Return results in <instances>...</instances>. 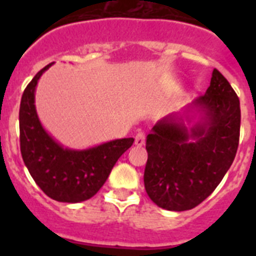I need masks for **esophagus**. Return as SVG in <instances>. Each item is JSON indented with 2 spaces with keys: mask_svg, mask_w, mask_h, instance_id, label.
<instances>
[{
  "mask_svg": "<svg viewBox=\"0 0 256 256\" xmlns=\"http://www.w3.org/2000/svg\"><path fill=\"white\" fill-rule=\"evenodd\" d=\"M144 141H146V134L144 132H138L134 137V144L137 146H144Z\"/></svg>",
  "mask_w": 256,
  "mask_h": 256,
  "instance_id": "obj_1",
  "label": "esophagus"
}]
</instances>
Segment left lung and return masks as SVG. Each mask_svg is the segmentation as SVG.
Returning a JSON list of instances; mask_svg holds the SVG:
<instances>
[{"label": "left lung", "mask_w": 256, "mask_h": 256, "mask_svg": "<svg viewBox=\"0 0 256 256\" xmlns=\"http://www.w3.org/2000/svg\"><path fill=\"white\" fill-rule=\"evenodd\" d=\"M190 108L201 114L192 128L184 126L183 115L170 114L146 138L144 188L158 206L172 212L194 209L212 195L238 148L240 100L219 70H212L209 88L187 112Z\"/></svg>", "instance_id": "8db88e82"}]
</instances>
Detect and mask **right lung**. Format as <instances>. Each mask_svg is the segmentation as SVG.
Instances as JSON below:
<instances>
[{
    "label": "right lung",
    "mask_w": 256,
    "mask_h": 256,
    "mask_svg": "<svg viewBox=\"0 0 256 256\" xmlns=\"http://www.w3.org/2000/svg\"><path fill=\"white\" fill-rule=\"evenodd\" d=\"M52 64L36 74L22 96L20 151L30 176L48 198L60 202H80L96 195L134 140H114L87 150H70L52 138L40 124L34 105L38 79Z\"/></svg>",
    "instance_id": "obj_1"
}]
</instances>
